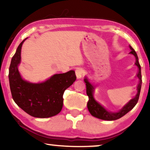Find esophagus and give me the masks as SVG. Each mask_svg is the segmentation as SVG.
Listing matches in <instances>:
<instances>
[{
  "label": "esophagus",
  "instance_id": "esophagus-1",
  "mask_svg": "<svg viewBox=\"0 0 150 150\" xmlns=\"http://www.w3.org/2000/svg\"><path fill=\"white\" fill-rule=\"evenodd\" d=\"M75 72H76V77L78 79H81V78L83 76L84 74V71L82 68H77L76 69Z\"/></svg>",
  "mask_w": 150,
  "mask_h": 150
}]
</instances>
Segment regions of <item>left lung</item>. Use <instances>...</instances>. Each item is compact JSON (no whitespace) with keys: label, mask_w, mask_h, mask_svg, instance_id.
<instances>
[{"label":"left lung","mask_w":150,"mask_h":150,"mask_svg":"<svg viewBox=\"0 0 150 150\" xmlns=\"http://www.w3.org/2000/svg\"><path fill=\"white\" fill-rule=\"evenodd\" d=\"M130 49L131 50L130 54H132L134 55L136 58V62H135V65L138 67L139 71L137 73V76L139 80V85H137V93L136 96L132 100H130L120 111L116 112H109L106 109L104 106H102L101 104L96 101L93 98V91L95 89V87L89 83V80L87 78L84 79V81L86 83V89H87V95L89 97V101L87 102V108L90 113L91 115H93L95 117H97L100 120H107V121H113L118 120L125 115L126 113L132 109L136 105L137 102L139 100V95H140L141 88V84H142V78H141V65L139 63L138 56H137L136 52H135L134 49L132 48V46H129Z\"/></svg>","instance_id":"8db88e82"}]
</instances>
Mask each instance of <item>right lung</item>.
Masks as SVG:
<instances>
[{
    "label": "right lung",
    "mask_w": 150,
    "mask_h": 150,
    "mask_svg": "<svg viewBox=\"0 0 150 150\" xmlns=\"http://www.w3.org/2000/svg\"><path fill=\"white\" fill-rule=\"evenodd\" d=\"M26 39L18 46L9 66V80L12 98L16 104L30 115L38 118L50 117L62 109L63 93L76 80L75 71L70 70L54 74L40 83L24 81L18 67L21 61L22 44Z\"/></svg>",
    "instance_id": "add662e5"
}]
</instances>
